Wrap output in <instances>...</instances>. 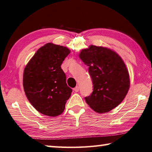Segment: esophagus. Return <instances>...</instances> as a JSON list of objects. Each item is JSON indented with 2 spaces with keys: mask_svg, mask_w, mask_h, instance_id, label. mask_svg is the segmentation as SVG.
Listing matches in <instances>:
<instances>
[{
  "mask_svg": "<svg viewBox=\"0 0 152 152\" xmlns=\"http://www.w3.org/2000/svg\"><path fill=\"white\" fill-rule=\"evenodd\" d=\"M74 91H75V92H78V91H79V86H76V87L74 88Z\"/></svg>",
  "mask_w": 152,
  "mask_h": 152,
  "instance_id": "obj_1",
  "label": "esophagus"
}]
</instances>
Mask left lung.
I'll list each match as a JSON object with an SVG mask.
<instances>
[{
  "label": "left lung",
  "instance_id": "obj_1",
  "mask_svg": "<svg viewBox=\"0 0 152 152\" xmlns=\"http://www.w3.org/2000/svg\"><path fill=\"white\" fill-rule=\"evenodd\" d=\"M80 58L88 66L93 91L86 102L98 113L112 110L121 103L129 89V75L118 55L107 48L91 45L83 49Z\"/></svg>",
  "mask_w": 152,
  "mask_h": 152
}]
</instances>
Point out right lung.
Listing matches in <instances>:
<instances>
[{
    "label": "right lung",
    "instance_id": "right-lung-1",
    "mask_svg": "<svg viewBox=\"0 0 152 152\" xmlns=\"http://www.w3.org/2000/svg\"><path fill=\"white\" fill-rule=\"evenodd\" d=\"M63 46L48 43L40 47L24 69L23 86L29 102L42 114L57 116L65 109L72 89L61 66L69 54Z\"/></svg>",
    "mask_w": 152,
    "mask_h": 152
}]
</instances>
